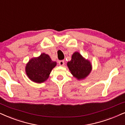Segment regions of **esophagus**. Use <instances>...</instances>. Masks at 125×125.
<instances>
[{
    "label": "esophagus",
    "mask_w": 125,
    "mask_h": 125,
    "mask_svg": "<svg viewBox=\"0 0 125 125\" xmlns=\"http://www.w3.org/2000/svg\"><path fill=\"white\" fill-rule=\"evenodd\" d=\"M59 65L60 66H63L64 65V60H61V61H59Z\"/></svg>",
    "instance_id": "1"
}]
</instances>
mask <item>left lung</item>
<instances>
[{"mask_svg": "<svg viewBox=\"0 0 125 125\" xmlns=\"http://www.w3.org/2000/svg\"><path fill=\"white\" fill-rule=\"evenodd\" d=\"M67 66L73 76L77 80L85 79L92 71V64L88 59L84 58L78 52H75L72 56Z\"/></svg>", "mask_w": 125, "mask_h": 125, "instance_id": "8db88e82", "label": "left lung"}]
</instances>
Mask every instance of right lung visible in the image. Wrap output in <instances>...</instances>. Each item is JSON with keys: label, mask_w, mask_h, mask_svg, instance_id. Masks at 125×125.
I'll list each match as a JSON object with an SVG mask.
<instances>
[{"label": "right lung", "mask_w": 125, "mask_h": 125, "mask_svg": "<svg viewBox=\"0 0 125 125\" xmlns=\"http://www.w3.org/2000/svg\"><path fill=\"white\" fill-rule=\"evenodd\" d=\"M56 65V61L52 60L48 54L43 53L29 61L26 65V73L32 82L42 83L49 78L52 70Z\"/></svg>", "instance_id": "obj_1"}]
</instances>
